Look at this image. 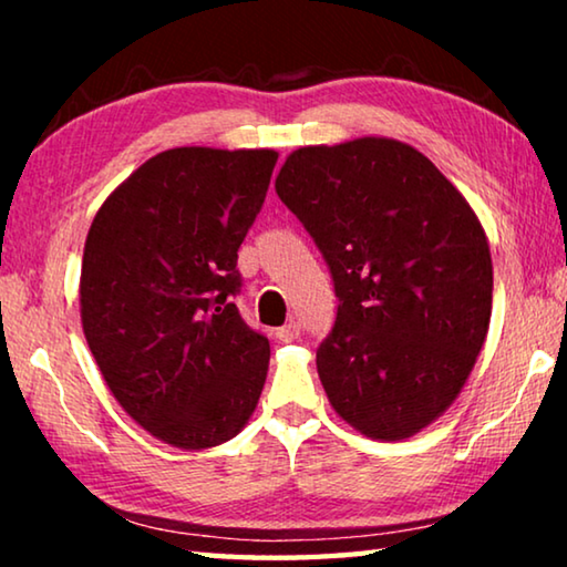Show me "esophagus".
Listing matches in <instances>:
<instances>
[{"label":"esophagus","mask_w":567,"mask_h":567,"mask_svg":"<svg viewBox=\"0 0 567 567\" xmlns=\"http://www.w3.org/2000/svg\"><path fill=\"white\" fill-rule=\"evenodd\" d=\"M300 332H302V328H300V322H287L285 328H280L277 330L275 334H277V340H282V342H292V340H297L300 338Z\"/></svg>","instance_id":"esophagus-1"}]
</instances>
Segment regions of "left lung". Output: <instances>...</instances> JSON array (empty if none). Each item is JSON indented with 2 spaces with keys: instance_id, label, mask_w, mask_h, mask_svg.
Wrapping results in <instances>:
<instances>
[{
  "instance_id": "1",
  "label": "left lung",
  "mask_w": 567,
  "mask_h": 567,
  "mask_svg": "<svg viewBox=\"0 0 567 567\" xmlns=\"http://www.w3.org/2000/svg\"><path fill=\"white\" fill-rule=\"evenodd\" d=\"M275 189L340 297L318 350L332 410L382 443L420 433L453 405L491 328L493 260L475 209L390 137L295 150Z\"/></svg>"
}]
</instances>
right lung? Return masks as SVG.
Wrapping results in <instances>:
<instances>
[{
  "label": "right lung",
  "instance_id": "1",
  "mask_svg": "<svg viewBox=\"0 0 567 567\" xmlns=\"http://www.w3.org/2000/svg\"><path fill=\"white\" fill-rule=\"evenodd\" d=\"M275 150L175 147L114 187L82 255L80 315L127 415L179 450L223 445L262 395L270 342L229 295Z\"/></svg>",
  "mask_w": 567,
  "mask_h": 567
}]
</instances>
